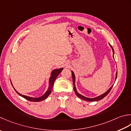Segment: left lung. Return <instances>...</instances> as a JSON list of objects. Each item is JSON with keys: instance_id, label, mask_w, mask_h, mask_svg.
<instances>
[{"instance_id": "8db88e82", "label": "left lung", "mask_w": 131, "mask_h": 131, "mask_svg": "<svg viewBox=\"0 0 131 131\" xmlns=\"http://www.w3.org/2000/svg\"><path fill=\"white\" fill-rule=\"evenodd\" d=\"M110 46H111V48L112 49V52H113V54H114V49H113V48L112 47V46H111V45H110ZM113 57H114V56H113ZM71 74H72V78H73V85H74V92H75V94L77 95V96L78 97H79V98H81V99H83V100H84V101H86L94 102V101H100V100H101V99H102L103 98H104L105 96H106V95H108V94H109L110 91H111V90L112 88V87H113V86H114V85H112V86L111 87V88H110L108 90H107V91L106 92V93H104L103 94L101 95H100V96H98V97H96V98H86V97L83 96L82 95L79 94V93H78V92L77 91L76 88H75V75H74V73L73 72V71H71ZM117 73L116 72V78H115V80H116V78H117Z\"/></svg>"}]
</instances>
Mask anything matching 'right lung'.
Masks as SVG:
<instances>
[{
  "label": "right lung",
  "instance_id": "1",
  "mask_svg": "<svg viewBox=\"0 0 131 131\" xmlns=\"http://www.w3.org/2000/svg\"><path fill=\"white\" fill-rule=\"evenodd\" d=\"M63 68H61V69H55L54 70L52 74H51V76L49 78V88L48 89V90L46 91V93L43 95L42 96H41V97H39V98H32V97H29L28 96H25V95H23L19 94L18 92L15 89V90L16 91V93L19 95L20 96H21L23 98H25V99L28 100V101H30V102H40L42 101L43 100L45 99L46 98H47V97L50 94L51 92H52V90L53 87V84H54V82L56 80V79L57 78V76L59 75L61 71H62Z\"/></svg>",
  "mask_w": 131,
  "mask_h": 131
}]
</instances>
